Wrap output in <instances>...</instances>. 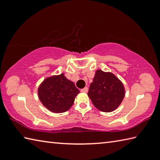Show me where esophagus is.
<instances>
[{
    "instance_id": "1",
    "label": "esophagus",
    "mask_w": 160,
    "mask_h": 160,
    "mask_svg": "<svg viewBox=\"0 0 160 160\" xmlns=\"http://www.w3.org/2000/svg\"><path fill=\"white\" fill-rule=\"evenodd\" d=\"M81 92H88V88H87V87H85V88H84L83 89H82V90H81Z\"/></svg>"
}]
</instances>
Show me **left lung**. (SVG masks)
I'll use <instances>...</instances> for the list:
<instances>
[{"label": "left lung", "instance_id": "8db88e82", "mask_svg": "<svg viewBox=\"0 0 160 160\" xmlns=\"http://www.w3.org/2000/svg\"><path fill=\"white\" fill-rule=\"evenodd\" d=\"M125 96L121 81L110 72L97 70L88 92L94 107L103 112H112L117 109Z\"/></svg>", "mask_w": 160, "mask_h": 160}]
</instances>
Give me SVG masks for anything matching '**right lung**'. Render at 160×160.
I'll return each mask as SVG.
<instances>
[{
	"mask_svg": "<svg viewBox=\"0 0 160 160\" xmlns=\"http://www.w3.org/2000/svg\"><path fill=\"white\" fill-rule=\"evenodd\" d=\"M80 91L63 73L46 78L38 88L42 104L53 113H63L73 104Z\"/></svg>",
	"mask_w": 160,
	"mask_h": 160,
	"instance_id": "add662e5",
	"label": "right lung"
}]
</instances>
